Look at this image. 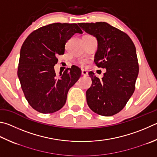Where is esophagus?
Wrapping results in <instances>:
<instances>
[{
    "instance_id": "34e87169",
    "label": "esophagus",
    "mask_w": 157,
    "mask_h": 157,
    "mask_svg": "<svg viewBox=\"0 0 157 157\" xmlns=\"http://www.w3.org/2000/svg\"><path fill=\"white\" fill-rule=\"evenodd\" d=\"M82 75L84 76H87L88 75V72L86 70H82Z\"/></svg>"
}]
</instances>
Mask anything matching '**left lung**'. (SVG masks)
<instances>
[{"label":"left lung","instance_id":"obj_1","mask_svg":"<svg viewBox=\"0 0 157 157\" xmlns=\"http://www.w3.org/2000/svg\"><path fill=\"white\" fill-rule=\"evenodd\" d=\"M86 33L98 40L95 55L97 67L106 69L99 79L92 71V79L86 90V101L94 113L102 116H112L126 106L135 89L139 74L136 48L126 33L105 22L78 23Z\"/></svg>","mask_w":157,"mask_h":157}]
</instances>
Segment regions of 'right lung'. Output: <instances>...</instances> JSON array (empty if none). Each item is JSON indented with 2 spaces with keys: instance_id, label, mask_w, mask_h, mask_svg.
Returning a JSON list of instances; mask_svg holds the SVG:
<instances>
[{
  "instance_id": "add662e5",
  "label": "right lung",
  "mask_w": 157,
  "mask_h": 157,
  "mask_svg": "<svg viewBox=\"0 0 157 157\" xmlns=\"http://www.w3.org/2000/svg\"><path fill=\"white\" fill-rule=\"evenodd\" d=\"M82 31L75 23H53L33 31L22 45L18 76L25 98L39 113H53L64 106L68 91L81 76L73 65L56 77L54 66L67 42Z\"/></svg>"
}]
</instances>
